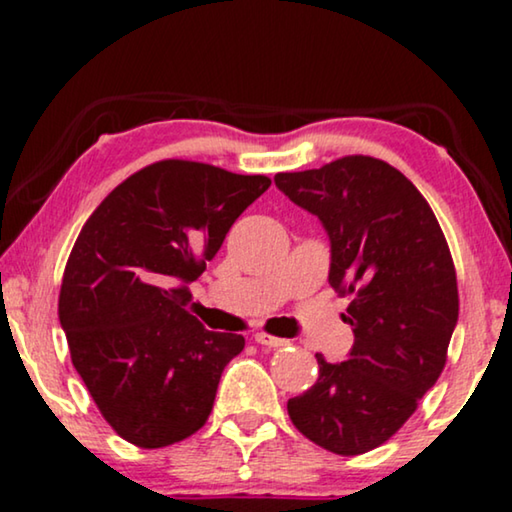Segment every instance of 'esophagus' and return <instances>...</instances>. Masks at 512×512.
<instances>
[{
  "mask_svg": "<svg viewBox=\"0 0 512 512\" xmlns=\"http://www.w3.org/2000/svg\"><path fill=\"white\" fill-rule=\"evenodd\" d=\"M254 340L258 342V345H263V347H272V349H277V347H284V345H286V340H282V338H275V335H270V333H256V335H254Z\"/></svg>",
  "mask_w": 512,
  "mask_h": 512,
  "instance_id": "obj_1",
  "label": "esophagus"
}]
</instances>
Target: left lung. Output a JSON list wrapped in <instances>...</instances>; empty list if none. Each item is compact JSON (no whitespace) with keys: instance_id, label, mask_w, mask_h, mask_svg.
Returning <instances> with one entry per match:
<instances>
[{"instance_id":"obj_1","label":"left lung","mask_w":512,"mask_h":512,"mask_svg":"<svg viewBox=\"0 0 512 512\" xmlns=\"http://www.w3.org/2000/svg\"><path fill=\"white\" fill-rule=\"evenodd\" d=\"M289 200L331 237L328 284L349 296L347 361L317 354L319 377L289 398L296 429L354 457L394 436L443 373L459 317L457 270L440 223L415 184L384 160L345 156L279 172Z\"/></svg>"}]
</instances>
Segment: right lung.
Masks as SVG:
<instances>
[{"instance_id":"add662e5","label":"right lung","mask_w":512,"mask_h":512,"mask_svg":"<svg viewBox=\"0 0 512 512\" xmlns=\"http://www.w3.org/2000/svg\"><path fill=\"white\" fill-rule=\"evenodd\" d=\"M270 184L265 174L158 160L83 223L62 275L60 324L97 410L128 443L156 450L205 426L244 338L207 331L186 310L188 284Z\"/></svg>"}]
</instances>
